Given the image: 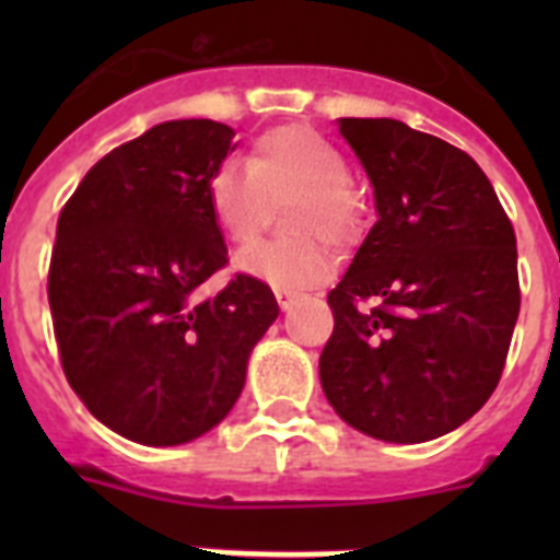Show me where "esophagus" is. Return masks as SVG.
Returning <instances> with one entry per match:
<instances>
[{
	"label": "esophagus",
	"mask_w": 560,
	"mask_h": 560,
	"mask_svg": "<svg viewBox=\"0 0 560 560\" xmlns=\"http://www.w3.org/2000/svg\"><path fill=\"white\" fill-rule=\"evenodd\" d=\"M275 296H277V303H280V308H291V305H294V300L300 294H296V291H291V289H275Z\"/></svg>",
	"instance_id": "34e87169"
}]
</instances>
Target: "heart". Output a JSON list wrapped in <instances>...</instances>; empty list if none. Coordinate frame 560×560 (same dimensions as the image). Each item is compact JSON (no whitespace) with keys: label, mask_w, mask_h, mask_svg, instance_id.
<instances>
[{"label":"heart","mask_w":560,"mask_h":560,"mask_svg":"<svg viewBox=\"0 0 560 560\" xmlns=\"http://www.w3.org/2000/svg\"><path fill=\"white\" fill-rule=\"evenodd\" d=\"M283 226L294 237L241 252L235 266L275 289H303L328 280L334 244L364 230V199L350 182L345 153L305 126H277L255 137L246 167L221 165L207 179V207L232 246H249L271 205H283Z\"/></svg>","instance_id":"b5f03b06"}]
</instances>
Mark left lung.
<instances>
[{
	"label": "left lung",
	"mask_w": 560,
	"mask_h": 560,
	"mask_svg": "<svg viewBox=\"0 0 560 560\" xmlns=\"http://www.w3.org/2000/svg\"><path fill=\"white\" fill-rule=\"evenodd\" d=\"M378 221L328 294L319 381L345 423L423 443L482 409L502 378L522 291L516 232L482 167L387 117H345Z\"/></svg>",
	"instance_id": "8db88e82"
}]
</instances>
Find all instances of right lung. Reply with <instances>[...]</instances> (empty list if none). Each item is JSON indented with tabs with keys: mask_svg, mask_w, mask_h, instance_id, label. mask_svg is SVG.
<instances>
[{
	"mask_svg": "<svg viewBox=\"0 0 560 560\" xmlns=\"http://www.w3.org/2000/svg\"><path fill=\"white\" fill-rule=\"evenodd\" d=\"M230 126L171 120L108 151L58 215L47 296L69 387L112 432L179 446L226 418L280 308L264 280L224 269L207 179Z\"/></svg>",
	"mask_w": 560,
	"mask_h": 560,
	"instance_id": "obj_1",
	"label": "right lung"
}]
</instances>
